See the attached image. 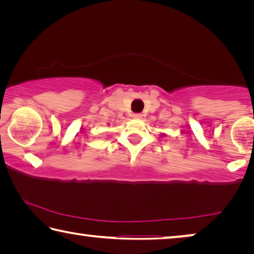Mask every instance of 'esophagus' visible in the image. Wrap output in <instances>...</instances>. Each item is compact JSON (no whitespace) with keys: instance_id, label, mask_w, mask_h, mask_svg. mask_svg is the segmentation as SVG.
<instances>
[{"instance_id":"obj_1","label":"esophagus","mask_w":254,"mask_h":254,"mask_svg":"<svg viewBox=\"0 0 254 254\" xmlns=\"http://www.w3.org/2000/svg\"><path fill=\"white\" fill-rule=\"evenodd\" d=\"M132 118L133 119H136V120H140L141 118H142V114H141V113H134V114H132Z\"/></svg>"}]
</instances>
